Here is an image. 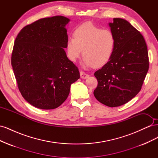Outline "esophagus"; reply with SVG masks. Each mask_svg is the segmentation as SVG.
Here are the masks:
<instances>
[{"label": "esophagus", "instance_id": "1", "mask_svg": "<svg viewBox=\"0 0 158 158\" xmlns=\"http://www.w3.org/2000/svg\"><path fill=\"white\" fill-rule=\"evenodd\" d=\"M89 74H86L85 73H84V72H80V78H82V79H86L89 77Z\"/></svg>", "mask_w": 158, "mask_h": 158}]
</instances>
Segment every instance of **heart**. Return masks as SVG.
<instances>
[{
    "label": "heart",
    "instance_id": "1",
    "mask_svg": "<svg viewBox=\"0 0 158 158\" xmlns=\"http://www.w3.org/2000/svg\"><path fill=\"white\" fill-rule=\"evenodd\" d=\"M66 42L69 59L76 61L82 53L85 67L99 68L111 59L114 48V37L111 30L101 29L92 22H85L78 27Z\"/></svg>",
    "mask_w": 158,
    "mask_h": 158
}]
</instances>
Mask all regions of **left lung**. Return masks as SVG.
Masks as SVG:
<instances>
[{
	"label": "left lung",
	"mask_w": 158,
	"mask_h": 158,
	"mask_svg": "<svg viewBox=\"0 0 158 158\" xmlns=\"http://www.w3.org/2000/svg\"><path fill=\"white\" fill-rule=\"evenodd\" d=\"M109 25L115 44L111 59L94 73L98 86L94 94L100 103L114 107L127 103L140 92L149 59L144 37L128 21L113 18Z\"/></svg>",
	"instance_id": "8db88e82"
}]
</instances>
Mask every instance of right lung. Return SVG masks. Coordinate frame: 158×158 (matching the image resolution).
<instances>
[{"label": "right lung", "instance_id": "right-lung-1", "mask_svg": "<svg viewBox=\"0 0 158 158\" xmlns=\"http://www.w3.org/2000/svg\"><path fill=\"white\" fill-rule=\"evenodd\" d=\"M69 21L62 16L40 19L23 27L14 41L11 64L18 89L37 108L59 107L80 78L78 67L64 49Z\"/></svg>", "mask_w": 158, "mask_h": 158}]
</instances>
